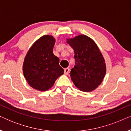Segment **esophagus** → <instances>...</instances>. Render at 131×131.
<instances>
[{"mask_svg": "<svg viewBox=\"0 0 131 131\" xmlns=\"http://www.w3.org/2000/svg\"><path fill=\"white\" fill-rule=\"evenodd\" d=\"M69 68H66L65 69H64V74L66 75H67L69 74Z\"/></svg>", "mask_w": 131, "mask_h": 131, "instance_id": "obj_1", "label": "esophagus"}]
</instances>
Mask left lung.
<instances>
[{
  "label": "left lung",
  "instance_id": "8db88e82",
  "mask_svg": "<svg viewBox=\"0 0 131 131\" xmlns=\"http://www.w3.org/2000/svg\"><path fill=\"white\" fill-rule=\"evenodd\" d=\"M67 42L74 51L75 66L70 73L71 80L80 91H94L106 73L104 58L99 48L92 39L83 35L67 39Z\"/></svg>",
  "mask_w": 131,
  "mask_h": 131
}]
</instances>
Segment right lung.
Instances as JSON below:
<instances>
[{"mask_svg":"<svg viewBox=\"0 0 131 131\" xmlns=\"http://www.w3.org/2000/svg\"><path fill=\"white\" fill-rule=\"evenodd\" d=\"M55 43L52 36H43L34 43L24 58V76L30 86L36 90H48L64 74L60 60L53 53Z\"/></svg>","mask_w":131,"mask_h":131,"instance_id":"obj_1","label":"right lung"}]
</instances>
